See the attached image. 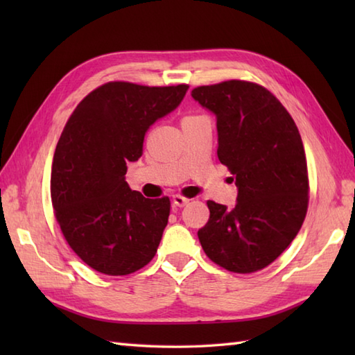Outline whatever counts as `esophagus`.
<instances>
[{
    "instance_id": "esophagus-1",
    "label": "esophagus",
    "mask_w": 355,
    "mask_h": 355,
    "mask_svg": "<svg viewBox=\"0 0 355 355\" xmlns=\"http://www.w3.org/2000/svg\"><path fill=\"white\" fill-rule=\"evenodd\" d=\"M189 201H191V200L183 197V195H175V197H173V200H172L173 206H177V207H183V206H186Z\"/></svg>"
}]
</instances>
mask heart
I'll list each match as a JSON object with an SVG mask.
<instances>
[{
  "mask_svg": "<svg viewBox=\"0 0 355 355\" xmlns=\"http://www.w3.org/2000/svg\"><path fill=\"white\" fill-rule=\"evenodd\" d=\"M189 117H193V116H187V117H184V119H189Z\"/></svg>",
  "mask_w": 355,
  "mask_h": 355,
  "instance_id": "heart-1",
  "label": "heart"
}]
</instances>
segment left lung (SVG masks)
Segmentation results:
<instances>
[{
	"label": "left lung",
	"mask_w": 355,
	"mask_h": 355,
	"mask_svg": "<svg viewBox=\"0 0 355 355\" xmlns=\"http://www.w3.org/2000/svg\"><path fill=\"white\" fill-rule=\"evenodd\" d=\"M192 97L216 116L218 158L238 187L233 209L207 201L201 247L216 266L254 273L291 244L305 220L310 183L302 139L284 105L254 82L202 85Z\"/></svg>",
	"instance_id": "8db88e82"
}]
</instances>
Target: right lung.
<instances>
[{
	"label": "right lung",
	"mask_w": 355,
	"mask_h": 355,
	"mask_svg": "<svg viewBox=\"0 0 355 355\" xmlns=\"http://www.w3.org/2000/svg\"><path fill=\"white\" fill-rule=\"evenodd\" d=\"M187 88L107 82L64 128L51 166L53 209L71 250L99 273L131 275L157 253L171 201L131 191L126 164L139 160L149 126L175 110Z\"/></svg>",
	"instance_id": "right-lung-1"
}]
</instances>
